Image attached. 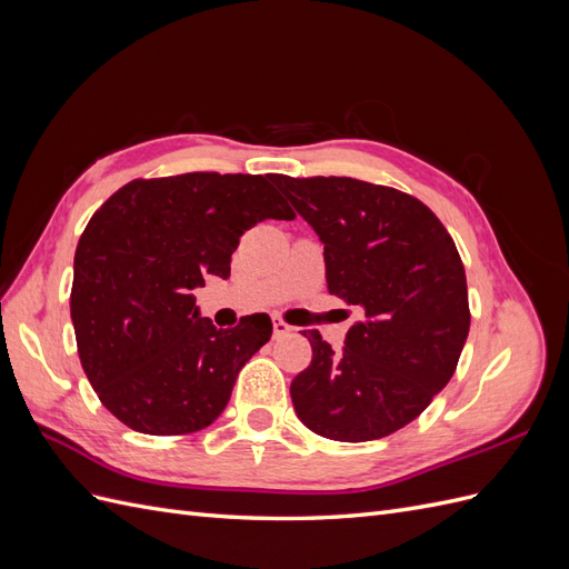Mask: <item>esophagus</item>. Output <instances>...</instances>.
<instances>
[{
    "instance_id": "34e87169",
    "label": "esophagus",
    "mask_w": 569,
    "mask_h": 569,
    "mask_svg": "<svg viewBox=\"0 0 569 569\" xmlns=\"http://www.w3.org/2000/svg\"><path fill=\"white\" fill-rule=\"evenodd\" d=\"M291 330H295V327H291L289 322H284L280 316H272V335H274V337H284V335H289Z\"/></svg>"
}]
</instances>
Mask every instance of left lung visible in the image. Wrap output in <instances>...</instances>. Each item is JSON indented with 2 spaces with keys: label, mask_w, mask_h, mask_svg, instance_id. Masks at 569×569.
Returning a JSON list of instances; mask_svg holds the SVG:
<instances>
[{
  "label": "left lung",
  "mask_w": 569,
  "mask_h": 569,
  "mask_svg": "<svg viewBox=\"0 0 569 569\" xmlns=\"http://www.w3.org/2000/svg\"><path fill=\"white\" fill-rule=\"evenodd\" d=\"M325 244L330 295L363 320L332 351L308 330L313 360L291 382L299 420L335 441L393 435L456 372L470 332L465 268L441 220L393 187L353 178L272 176Z\"/></svg>",
  "instance_id": "left-lung-1"
}]
</instances>
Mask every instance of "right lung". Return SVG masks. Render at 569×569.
<instances>
[{
  "label": "right lung",
  "mask_w": 569,
  "mask_h": 569,
  "mask_svg": "<svg viewBox=\"0 0 569 569\" xmlns=\"http://www.w3.org/2000/svg\"><path fill=\"white\" fill-rule=\"evenodd\" d=\"M266 218L295 211L268 178L242 173L132 180L90 218L73 261L78 353L99 401L134 432L209 427L270 339L266 313L218 330L192 295L209 274L228 278L239 237Z\"/></svg>",
  "instance_id": "add662e5"
}]
</instances>
